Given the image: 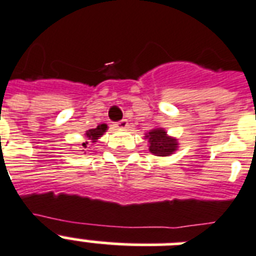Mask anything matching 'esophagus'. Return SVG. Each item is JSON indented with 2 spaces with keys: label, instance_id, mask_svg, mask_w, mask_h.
<instances>
[{
  "label": "esophagus",
  "instance_id": "esophagus-1",
  "mask_svg": "<svg viewBox=\"0 0 256 256\" xmlns=\"http://www.w3.org/2000/svg\"><path fill=\"white\" fill-rule=\"evenodd\" d=\"M128 126V120H121V121H118L116 124V128H126Z\"/></svg>",
  "mask_w": 256,
  "mask_h": 256
}]
</instances>
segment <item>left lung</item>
<instances>
[{
	"instance_id": "8db88e82",
	"label": "left lung",
	"mask_w": 256,
	"mask_h": 256,
	"mask_svg": "<svg viewBox=\"0 0 256 256\" xmlns=\"http://www.w3.org/2000/svg\"><path fill=\"white\" fill-rule=\"evenodd\" d=\"M150 142V151L158 156H168L173 154L177 148L176 139L166 136V132L162 128H154L146 134Z\"/></svg>"
}]
</instances>
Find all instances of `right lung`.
I'll return each instance as SVG.
<instances>
[{"label": "right lung", "mask_w": 256, "mask_h": 256, "mask_svg": "<svg viewBox=\"0 0 256 256\" xmlns=\"http://www.w3.org/2000/svg\"><path fill=\"white\" fill-rule=\"evenodd\" d=\"M105 130H106V124H98V128L88 130V132H86V142L82 146H83L84 148H87V146L90 144V143H95V142L98 140L102 134H104Z\"/></svg>", "instance_id": "right-lung-1"}]
</instances>
